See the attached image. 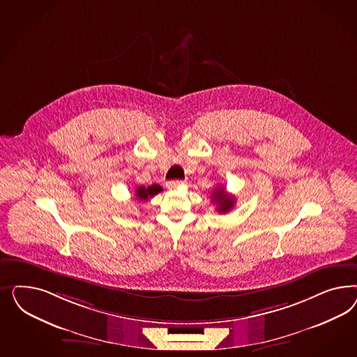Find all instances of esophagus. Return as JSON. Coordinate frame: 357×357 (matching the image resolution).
Segmentation results:
<instances>
[{
    "label": "esophagus",
    "instance_id": "34e87169",
    "mask_svg": "<svg viewBox=\"0 0 357 357\" xmlns=\"http://www.w3.org/2000/svg\"><path fill=\"white\" fill-rule=\"evenodd\" d=\"M185 185V182H183V181H170V182H167L166 183V187L167 188H179V187H184Z\"/></svg>",
    "mask_w": 357,
    "mask_h": 357
}]
</instances>
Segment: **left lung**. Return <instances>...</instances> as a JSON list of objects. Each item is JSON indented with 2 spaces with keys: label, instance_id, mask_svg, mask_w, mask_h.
I'll list each match as a JSON object with an SVG mask.
<instances>
[{
  "label": "left lung",
  "instance_id": "1",
  "mask_svg": "<svg viewBox=\"0 0 357 357\" xmlns=\"http://www.w3.org/2000/svg\"><path fill=\"white\" fill-rule=\"evenodd\" d=\"M212 199L217 206L216 209L218 213H227L229 211H231L236 204L234 196L227 195L224 187H217L212 194Z\"/></svg>",
  "mask_w": 357,
  "mask_h": 357
}]
</instances>
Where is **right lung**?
<instances>
[{
  "label": "right lung",
  "instance_id": "add662e5",
  "mask_svg": "<svg viewBox=\"0 0 357 357\" xmlns=\"http://www.w3.org/2000/svg\"><path fill=\"white\" fill-rule=\"evenodd\" d=\"M160 192H162V187L158 185V184H151L149 187L141 185V187H137V190H136V197L141 202H145V200L151 199V197L160 194Z\"/></svg>",
  "mask_w": 357,
  "mask_h": 357
}]
</instances>
